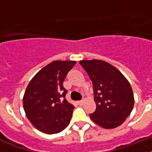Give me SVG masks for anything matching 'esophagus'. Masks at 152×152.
I'll return each mask as SVG.
<instances>
[{"label":"esophagus","instance_id":"1","mask_svg":"<svg viewBox=\"0 0 152 152\" xmlns=\"http://www.w3.org/2000/svg\"><path fill=\"white\" fill-rule=\"evenodd\" d=\"M83 100H82V101H78L77 102V104H78V105H83Z\"/></svg>","mask_w":152,"mask_h":152}]
</instances>
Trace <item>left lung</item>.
I'll use <instances>...</instances> for the list:
<instances>
[{
	"label": "left lung",
	"mask_w": 152,
	"mask_h": 152,
	"mask_svg": "<svg viewBox=\"0 0 152 152\" xmlns=\"http://www.w3.org/2000/svg\"><path fill=\"white\" fill-rule=\"evenodd\" d=\"M92 81L96 109L91 119L104 129L122 124L134 106L132 87L117 68L101 60L80 61Z\"/></svg>",
	"instance_id": "left-lung-1"
}]
</instances>
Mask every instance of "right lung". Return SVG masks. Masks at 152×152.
<instances>
[{
  "mask_svg": "<svg viewBox=\"0 0 152 152\" xmlns=\"http://www.w3.org/2000/svg\"><path fill=\"white\" fill-rule=\"evenodd\" d=\"M75 61H54L35 74L23 98L26 116L33 126L46 134L58 133L69 125L74 106L65 99L63 87Z\"/></svg>",
  "mask_w": 152,
  "mask_h": 152,
  "instance_id": "add662e5",
  "label": "right lung"
}]
</instances>
